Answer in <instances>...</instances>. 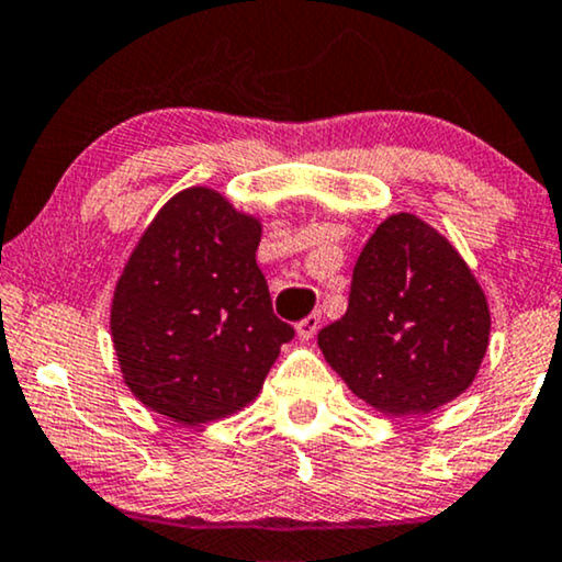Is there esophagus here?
I'll return each mask as SVG.
<instances>
[{"label": "esophagus", "mask_w": 562, "mask_h": 562, "mask_svg": "<svg viewBox=\"0 0 562 562\" xmlns=\"http://www.w3.org/2000/svg\"><path fill=\"white\" fill-rule=\"evenodd\" d=\"M319 327H322V314H308L306 319L299 322V327L295 329H299L301 340H311V337L319 333Z\"/></svg>", "instance_id": "34e87169"}]
</instances>
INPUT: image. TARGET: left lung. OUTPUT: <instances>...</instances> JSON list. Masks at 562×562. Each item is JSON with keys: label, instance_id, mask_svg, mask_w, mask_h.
<instances>
[{"label": "left lung", "instance_id": "8db88e82", "mask_svg": "<svg viewBox=\"0 0 562 562\" xmlns=\"http://www.w3.org/2000/svg\"><path fill=\"white\" fill-rule=\"evenodd\" d=\"M490 306L461 254L414 214H392L353 267L348 311L319 333L327 363L390 416L429 414L474 382Z\"/></svg>", "mask_w": 562, "mask_h": 562}]
</instances>
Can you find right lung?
<instances>
[{"mask_svg": "<svg viewBox=\"0 0 562 562\" xmlns=\"http://www.w3.org/2000/svg\"><path fill=\"white\" fill-rule=\"evenodd\" d=\"M261 225L212 188L172 195L138 240L112 299V342L146 408L188 427L261 392L295 329L277 319L256 248Z\"/></svg>", "mask_w": 562, "mask_h": 562, "instance_id": "obj_1", "label": "right lung"}]
</instances>
